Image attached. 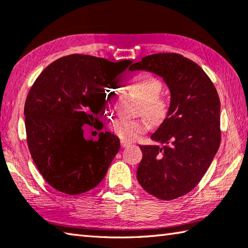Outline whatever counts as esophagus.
Returning <instances> with one entry per match:
<instances>
[{
	"label": "esophagus",
	"mask_w": 248,
	"mask_h": 248,
	"mask_svg": "<svg viewBox=\"0 0 248 248\" xmlns=\"http://www.w3.org/2000/svg\"><path fill=\"white\" fill-rule=\"evenodd\" d=\"M131 144H132L131 142H129V141H127V140H121V141H120L121 148H127V146L131 145Z\"/></svg>",
	"instance_id": "1"
}]
</instances>
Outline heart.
Here are the masks:
<instances>
[{
  "mask_svg": "<svg viewBox=\"0 0 248 248\" xmlns=\"http://www.w3.org/2000/svg\"><path fill=\"white\" fill-rule=\"evenodd\" d=\"M129 86L131 91L139 97L141 102L140 112L154 124H161L169 115V103L159 96L163 89V84L159 79L151 73H139L133 75L129 79ZM111 102V93L106 94L104 103L108 106ZM149 121L142 119L118 118L111 124V129L117 136L124 140H134L142 132L149 129Z\"/></svg>",
  "mask_w": 248,
  "mask_h": 248,
  "instance_id": "heart-1",
  "label": "heart"
}]
</instances>
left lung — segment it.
<instances>
[{
    "mask_svg": "<svg viewBox=\"0 0 248 248\" xmlns=\"http://www.w3.org/2000/svg\"><path fill=\"white\" fill-rule=\"evenodd\" d=\"M129 70L157 74L170 91L169 115L151 136L163 145H140L137 178L150 195L176 199L198 185L219 150V95L204 71L178 53L146 56Z\"/></svg>",
    "mask_w": 248,
    "mask_h": 248,
    "instance_id": "left-lung-1",
    "label": "left lung"
}]
</instances>
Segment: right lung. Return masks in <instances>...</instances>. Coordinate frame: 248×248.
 Segmentation results:
<instances>
[{"instance_id":"add662e5","label":"right lung","mask_w":248,"mask_h":248,"mask_svg":"<svg viewBox=\"0 0 248 248\" xmlns=\"http://www.w3.org/2000/svg\"><path fill=\"white\" fill-rule=\"evenodd\" d=\"M132 63L89 54H70L49 64L32 84L25 103V127L32 161L50 186L70 196L102 182L120 149L119 139L100 132L84 138L104 106L109 82Z\"/></svg>"}]
</instances>
